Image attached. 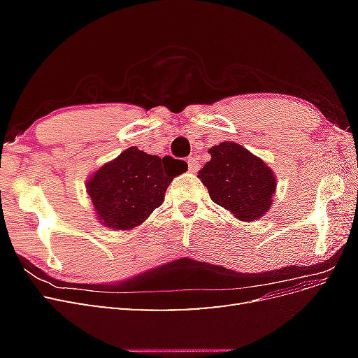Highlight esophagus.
Returning <instances> with one entry per match:
<instances>
[{"label":"esophagus","instance_id":"1","mask_svg":"<svg viewBox=\"0 0 358 358\" xmlns=\"http://www.w3.org/2000/svg\"><path fill=\"white\" fill-rule=\"evenodd\" d=\"M187 162H188V169H189V171H196V170L199 169V161H197V158H196V157H188Z\"/></svg>","mask_w":358,"mask_h":358}]
</instances>
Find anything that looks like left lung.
<instances>
[{
	"mask_svg": "<svg viewBox=\"0 0 358 358\" xmlns=\"http://www.w3.org/2000/svg\"><path fill=\"white\" fill-rule=\"evenodd\" d=\"M212 157L199 171L212 201L241 221H255L270 206L276 179L264 161L243 146L222 142L209 149Z\"/></svg>",
	"mask_w": 358,
	"mask_h": 358,
	"instance_id": "left-lung-1",
	"label": "left lung"
}]
</instances>
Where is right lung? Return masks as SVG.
Returning a JSON list of instances; mask_svg holds the SVG:
<instances>
[{"label": "right lung", "instance_id": "add662e5", "mask_svg": "<svg viewBox=\"0 0 358 358\" xmlns=\"http://www.w3.org/2000/svg\"><path fill=\"white\" fill-rule=\"evenodd\" d=\"M185 170V161L149 155L133 146L95 171L86 188L104 225L129 230L159 208L170 182Z\"/></svg>", "mask_w": 358, "mask_h": 358}]
</instances>
